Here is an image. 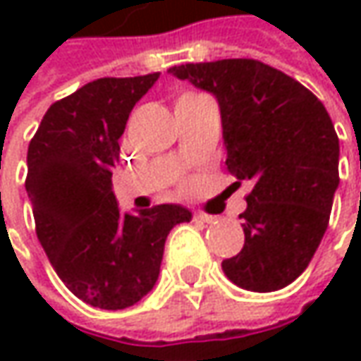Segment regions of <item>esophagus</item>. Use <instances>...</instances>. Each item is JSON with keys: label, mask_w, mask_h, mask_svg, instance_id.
<instances>
[{"label": "esophagus", "mask_w": 361, "mask_h": 361, "mask_svg": "<svg viewBox=\"0 0 361 361\" xmlns=\"http://www.w3.org/2000/svg\"><path fill=\"white\" fill-rule=\"evenodd\" d=\"M195 219H197L198 222H204V224H212V222L216 220L212 214H204V212H197V214H195Z\"/></svg>", "instance_id": "34e87169"}]
</instances>
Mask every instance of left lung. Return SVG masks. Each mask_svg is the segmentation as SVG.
I'll list each match as a JSON object with an SVG mask.
<instances>
[{"label":"left lung","instance_id":"8db88e82","mask_svg":"<svg viewBox=\"0 0 361 361\" xmlns=\"http://www.w3.org/2000/svg\"><path fill=\"white\" fill-rule=\"evenodd\" d=\"M169 73L216 97L226 169L252 180L244 246L222 260L236 286L274 292L308 268L340 185V142L318 97L256 59L186 63Z\"/></svg>","mask_w":361,"mask_h":361}]
</instances>
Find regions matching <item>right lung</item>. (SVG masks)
I'll return each mask as SVG.
<instances>
[{
	"mask_svg": "<svg viewBox=\"0 0 361 361\" xmlns=\"http://www.w3.org/2000/svg\"><path fill=\"white\" fill-rule=\"evenodd\" d=\"M159 73L103 77L53 103L27 149L25 190L43 250L85 304L123 310L159 280L164 240L190 222L180 204L121 212L111 176L133 107Z\"/></svg>",
	"mask_w": 361,
	"mask_h": 361,
	"instance_id": "right-lung-1",
	"label": "right lung"
}]
</instances>
